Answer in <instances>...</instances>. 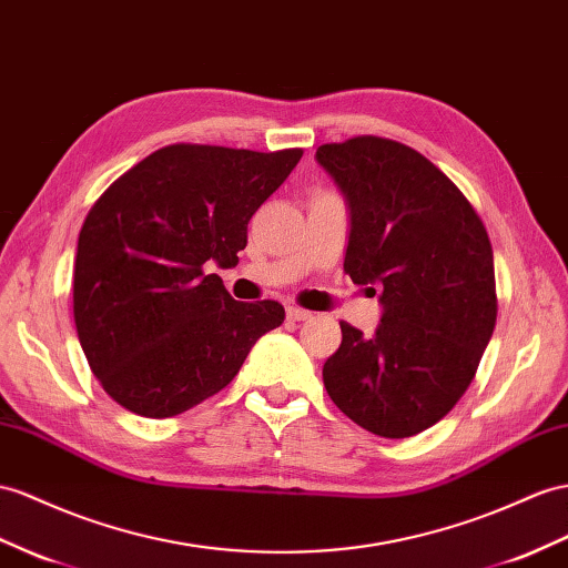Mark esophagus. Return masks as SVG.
I'll list each match as a JSON object with an SVG mask.
<instances>
[{"instance_id": "34e87169", "label": "esophagus", "mask_w": 568, "mask_h": 568, "mask_svg": "<svg viewBox=\"0 0 568 568\" xmlns=\"http://www.w3.org/2000/svg\"><path fill=\"white\" fill-rule=\"evenodd\" d=\"M285 314H287L290 322H307V318H312V312L300 310V307H287Z\"/></svg>"}]
</instances>
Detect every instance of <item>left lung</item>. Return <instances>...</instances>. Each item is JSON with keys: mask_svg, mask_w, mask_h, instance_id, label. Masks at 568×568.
<instances>
[{"mask_svg": "<svg viewBox=\"0 0 568 568\" xmlns=\"http://www.w3.org/2000/svg\"><path fill=\"white\" fill-rule=\"evenodd\" d=\"M316 163L351 211L345 273L382 293L374 336L341 322L324 386L359 427L405 439L454 408L491 338L497 287L487 230L460 189L398 141L326 143Z\"/></svg>", "mask_w": 568, "mask_h": 568, "instance_id": "obj_1", "label": "left lung"}]
</instances>
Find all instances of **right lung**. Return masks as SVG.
<instances>
[{"instance_id": "right-lung-1", "label": "right lung", "mask_w": 568, "mask_h": 568, "mask_svg": "<svg viewBox=\"0 0 568 568\" xmlns=\"http://www.w3.org/2000/svg\"><path fill=\"white\" fill-rule=\"evenodd\" d=\"M302 151L174 143L95 201L79 232L74 322L98 382L141 417L180 415L225 388L283 304L237 302L206 273L237 264L246 225Z\"/></svg>"}]
</instances>
